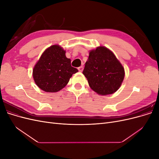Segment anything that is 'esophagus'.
Here are the masks:
<instances>
[{
  "label": "esophagus",
  "mask_w": 159,
  "mask_h": 159,
  "mask_svg": "<svg viewBox=\"0 0 159 159\" xmlns=\"http://www.w3.org/2000/svg\"><path fill=\"white\" fill-rule=\"evenodd\" d=\"M83 70H84L83 66H80V67H79V68H78V70H79L80 71H81V72L83 71Z\"/></svg>",
  "instance_id": "34e87169"
}]
</instances>
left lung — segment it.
Returning a JSON list of instances; mask_svg holds the SVG:
<instances>
[{
    "mask_svg": "<svg viewBox=\"0 0 159 159\" xmlns=\"http://www.w3.org/2000/svg\"><path fill=\"white\" fill-rule=\"evenodd\" d=\"M83 74L91 89L99 95H107L115 93L121 85L125 70L111 51L99 46L89 52Z\"/></svg>",
    "mask_w": 159,
    "mask_h": 159,
    "instance_id": "8db88e82",
    "label": "left lung"
}]
</instances>
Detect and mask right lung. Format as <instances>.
<instances>
[{"label":"right lung","mask_w":159,"mask_h":159,"mask_svg":"<svg viewBox=\"0 0 159 159\" xmlns=\"http://www.w3.org/2000/svg\"><path fill=\"white\" fill-rule=\"evenodd\" d=\"M78 71L71 66L66 51L59 45H53L43 52L34 67L32 75L38 88L54 93L63 89L72 75Z\"/></svg>","instance_id":"1"}]
</instances>
